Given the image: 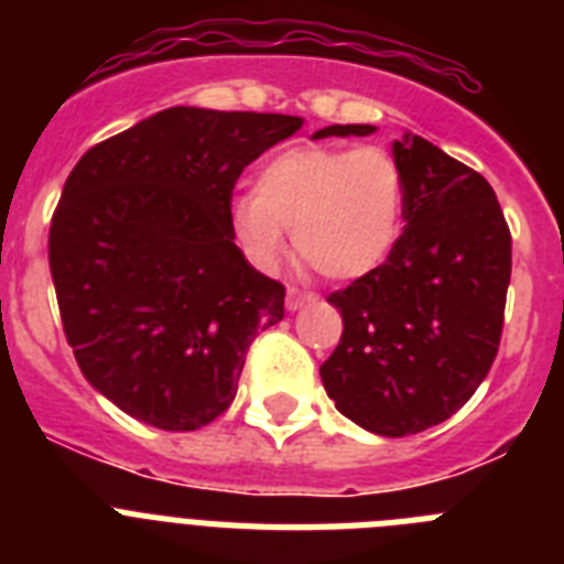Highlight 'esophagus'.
Masks as SVG:
<instances>
[{"instance_id":"obj_1","label":"esophagus","mask_w":564,"mask_h":564,"mask_svg":"<svg viewBox=\"0 0 564 564\" xmlns=\"http://www.w3.org/2000/svg\"><path fill=\"white\" fill-rule=\"evenodd\" d=\"M312 301H315V297H312L310 292H301V290H295V286H290V290H286V310L290 312L301 310V306L312 304Z\"/></svg>"}]
</instances>
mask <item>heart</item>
Listing matches in <instances>:
<instances>
[{
    "instance_id": "obj_1",
    "label": "heart",
    "mask_w": 564,
    "mask_h": 564,
    "mask_svg": "<svg viewBox=\"0 0 564 564\" xmlns=\"http://www.w3.org/2000/svg\"><path fill=\"white\" fill-rule=\"evenodd\" d=\"M404 220V169L384 145H292L260 165L231 209L235 235L274 267L292 231L297 258L326 281H355L390 258Z\"/></svg>"
}]
</instances>
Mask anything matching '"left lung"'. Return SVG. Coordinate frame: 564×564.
I'll return each mask as SVG.
<instances>
[{
    "label": "left lung",
    "mask_w": 564,
    "mask_h": 564,
    "mask_svg": "<svg viewBox=\"0 0 564 564\" xmlns=\"http://www.w3.org/2000/svg\"><path fill=\"white\" fill-rule=\"evenodd\" d=\"M329 126L321 137H367ZM404 231L378 269L326 297L344 333L321 364L326 395L358 427L415 435L467 404L494 367L510 283V229L479 172L406 131Z\"/></svg>",
    "instance_id": "obj_1"
}]
</instances>
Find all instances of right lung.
<instances>
[{
	"mask_svg": "<svg viewBox=\"0 0 564 564\" xmlns=\"http://www.w3.org/2000/svg\"><path fill=\"white\" fill-rule=\"evenodd\" d=\"M301 117L174 106L88 149L51 217L48 260L83 376L131 419L206 427L238 392L283 283L235 243L231 192Z\"/></svg>",
	"mask_w": 564,
	"mask_h": 564,
	"instance_id": "1",
	"label": "right lung"
}]
</instances>
